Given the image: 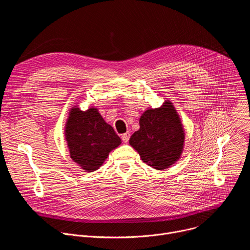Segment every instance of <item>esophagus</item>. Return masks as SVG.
Listing matches in <instances>:
<instances>
[{
    "label": "esophagus",
    "mask_w": 250,
    "mask_h": 250,
    "mask_svg": "<svg viewBox=\"0 0 250 250\" xmlns=\"http://www.w3.org/2000/svg\"><path fill=\"white\" fill-rule=\"evenodd\" d=\"M129 137H130V132H129V131H126L125 133L122 134V139H123L124 142H127L128 139H129Z\"/></svg>",
    "instance_id": "esophagus-1"
}]
</instances>
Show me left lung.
<instances>
[{"mask_svg": "<svg viewBox=\"0 0 250 250\" xmlns=\"http://www.w3.org/2000/svg\"><path fill=\"white\" fill-rule=\"evenodd\" d=\"M185 130L173 103L165 100L160 108L147 109L139 119V129L129 145L141 160L156 170L167 169L181 158Z\"/></svg>", "mask_w": 250, "mask_h": 250, "instance_id": "8db88e82", "label": "left lung"}]
</instances>
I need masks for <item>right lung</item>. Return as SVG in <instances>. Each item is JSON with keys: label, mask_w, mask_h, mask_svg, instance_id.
Wrapping results in <instances>:
<instances>
[{"label": "right lung", "mask_w": 250, "mask_h": 250, "mask_svg": "<svg viewBox=\"0 0 250 250\" xmlns=\"http://www.w3.org/2000/svg\"><path fill=\"white\" fill-rule=\"evenodd\" d=\"M64 135L70 158L86 172L99 169L122 140L95 106L81 111L78 104L69 110Z\"/></svg>", "instance_id": "1"}]
</instances>
